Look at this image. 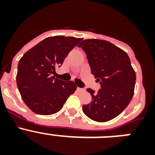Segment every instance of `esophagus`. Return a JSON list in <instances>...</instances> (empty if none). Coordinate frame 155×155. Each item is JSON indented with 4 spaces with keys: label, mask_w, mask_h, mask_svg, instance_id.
Returning a JSON list of instances; mask_svg holds the SVG:
<instances>
[{
    "label": "esophagus",
    "mask_w": 155,
    "mask_h": 155,
    "mask_svg": "<svg viewBox=\"0 0 155 155\" xmlns=\"http://www.w3.org/2000/svg\"><path fill=\"white\" fill-rule=\"evenodd\" d=\"M78 91H84V88H82V87H78Z\"/></svg>",
    "instance_id": "1"
}]
</instances>
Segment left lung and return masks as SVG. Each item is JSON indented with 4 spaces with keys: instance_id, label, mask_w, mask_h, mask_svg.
<instances>
[{
    "instance_id": "obj_1",
    "label": "left lung",
    "mask_w": 155,
    "mask_h": 155,
    "mask_svg": "<svg viewBox=\"0 0 155 155\" xmlns=\"http://www.w3.org/2000/svg\"><path fill=\"white\" fill-rule=\"evenodd\" d=\"M81 47L87 56L91 72L99 81L97 93L91 88V102L82 109L91 120L107 122L127 107L134 95L136 74L127 53L113 43L99 39L83 40Z\"/></svg>"
}]
</instances>
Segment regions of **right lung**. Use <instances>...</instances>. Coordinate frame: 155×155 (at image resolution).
<instances>
[{"mask_svg":"<svg viewBox=\"0 0 155 155\" xmlns=\"http://www.w3.org/2000/svg\"><path fill=\"white\" fill-rule=\"evenodd\" d=\"M80 41L81 39L74 37H49L30 49L19 61L18 88L32 112L43 116L54 114L74 92V82L60 80L52 74Z\"/></svg>","mask_w":155,"mask_h":155,"instance_id":"right-lung-1","label":"right lung"}]
</instances>
